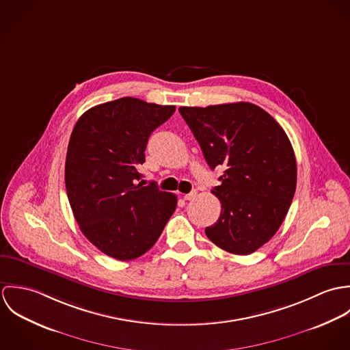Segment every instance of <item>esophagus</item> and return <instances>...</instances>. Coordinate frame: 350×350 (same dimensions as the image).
Instances as JSON below:
<instances>
[{"instance_id": "1", "label": "esophagus", "mask_w": 350, "mask_h": 350, "mask_svg": "<svg viewBox=\"0 0 350 350\" xmlns=\"http://www.w3.org/2000/svg\"><path fill=\"white\" fill-rule=\"evenodd\" d=\"M196 197H197V191H196V190H193L191 193H189V194H185V197H183V198H185L186 200H194Z\"/></svg>"}]
</instances>
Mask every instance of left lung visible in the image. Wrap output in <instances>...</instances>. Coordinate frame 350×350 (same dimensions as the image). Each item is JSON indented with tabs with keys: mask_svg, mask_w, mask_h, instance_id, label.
Segmentation results:
<instances>
[{
	"mask_svg": "<svg viewBox=\"0 0 350 350\" xmlns=\"http://www.w3.org/2000/svg\"><path fill=\"white\" fill-rule=\"evenodd\" d=\"M179 111L210 168H225L221 185L211 190L221 215L206 236L229 253H253L278 232L295 194L297 160L286 132L250 102Z\"/></svg>",
	"mask_w": 350,
	"mask_h": 350,
	"instance_id": "obj_1",
	"label": "left lung"
}]
</instances>
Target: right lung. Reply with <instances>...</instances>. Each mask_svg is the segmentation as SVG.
Returning a JSON list of instances; mask_svg holds the SVG:
<instances>
[{
	"mask_svg": "<svg viewBox=\"0 0 350 350\" xmlns=\"http://www.w3.org/2000/svg\"><path fill=\"white\" fill-rule=\"evenodd\" d=\"M174 111L172 105L124 97L89 109L72 129L64 168L68 202L85 237L116 260L150 250L176 208V196L137 183L150 133Z\"/></svg>",
	"mask_w": 350,
	"mask_h": 350,
	"instance_id": "right-lung-1",
	"label": "right lung"
}]
</instances>
